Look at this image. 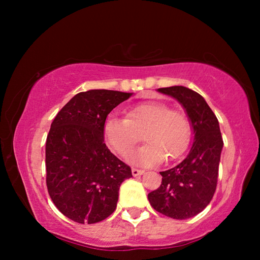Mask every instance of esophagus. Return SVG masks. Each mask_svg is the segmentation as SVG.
<instances>
[{"label": "esophagus", "instance_id": "obj_1", "mask_svg": "<svg viewBox=\"0 0 260 260\" xmlns=\"http://www.w3.org/2000/svg\"><path fill=\"white\" fill-rule=\"evenodd\" d=\"M143 173H144V171H142V170L132 169V174H133V177H140V175H142Z\"/></svg>", "mask_w": 260, "mask_h": 260}]
</instances>
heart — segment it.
Wrapping results in <instances>:
<instances>
[{"label": "heart", "mask_w": 260, "mask_h": 260, "mask_svg": "<svg viewBox=\"0 0 260 260\" xmlns=\"http://www.w3.org/2000/svg\"><path fill=\"white\" fill-rule=\"evenodd\" d=\"M104 138L114 151L125 156L135 143L146 144L131 151L127 159L136 165L151 166L173 160L186 151L190 141V122L183 113L172 111L164 103H144L132 108L126 118L109 117L103 126Z\"/></svg>", "instance_id": "1"}]
</instances>
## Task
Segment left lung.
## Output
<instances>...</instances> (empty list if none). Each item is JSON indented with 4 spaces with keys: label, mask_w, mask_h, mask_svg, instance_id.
<instances>
[{
    "label": "left lung",
    "mask_w": 260,
    "mask_h": 260,
    "mask_svg": "<svg viewBox=\"0 0 260 260\" xmlns=\"http://www.w3.org/2000/svg\"><path fill=\"white\" fill-rule=\"evenodd\" d=\"M181 104L190 122L192 146L184 159L161 174L160 187L148 193L150 205L173 219H188L202 212L217 188L223 141L219 121L203 96L183 86L158 88Z\"/></svg>",
    "instance_id": "1"
}]
</instances>
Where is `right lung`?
Instances as JSON below:
<instances>
[{
    "mask_svg": "<svg viewBox=\"0 0 260 260\" xmlns=\"http://www.w3.org/2000/svg\"><path fill=\"white\" fill-rule=\"evenodd\" d=\"M133 93L91 89L69 101L57 113L46 142L47 187L65 217L95 223L117 208L120 184L131 167L104 143L108 114Z\"/></svg>",
    "mask_w": 260,
    "mask_h": 260,
    "instance_id": "right-lung-1",
    "label": "right lung"
}]
</instances>
